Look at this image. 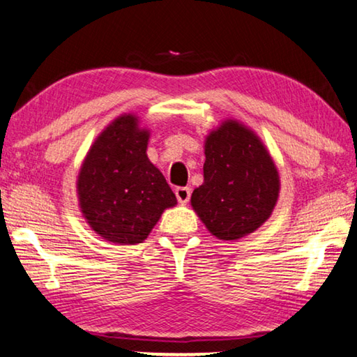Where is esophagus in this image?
<instances>
[{"label": "esophagus", "instance_id": "34e87169", "mask_svg": "<svg viewBox=\"0 0 357 357\" xmlns=\"http://www.w3.org/2000/svg\"><path fill=\"white\" fill-rule=\"evenodd\" d=\"M174 193H176V198H178V202L181 204H185L187 202L190 200V189H189V187H176Z\"/></svg>", "mask_w": 357, "mask_h": 357}]
</instances>
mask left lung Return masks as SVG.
I'll return each mask as SVG.
<instances>
[{"instance_id": "left-lung-1", "label": "left lung", "mask_w": 357, "mask_h": 357, "mask_svg": "<svg viewBox=\"0 0 357 357\" xmlns=\"http://www.w3.org/2000/svg\"><path fill=\"white\" fill-rule=\"evenodd\" d=\"M204 155V181L192 193V208L215 238L253 233L273 214L280 192L269 151L247 126L227 119L206 137Z\"/></svg>"}]
</instances>
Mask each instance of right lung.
<instances>
[{
  "instance_id": "right-lung-1",
  "label": "right lung",
  "mask_w": 357,
  "mask_h": 357,
  "mask_svg": "<svg viewBox=\"0 0 357 357\" xmlns=\"http://www.w3.org/2000/svg\"><path fill=\"white\" fill-rule=\"evenodd\" d=\"M149 130L121 114L96 138L77 179L83 217L110 243L140 244L176 197L146 155Z\"/></svg>"
}]
</instances>
